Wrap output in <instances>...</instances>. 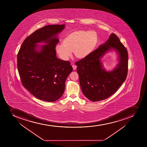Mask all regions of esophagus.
<instances>
[{
  "label": "esophagus",
  "instance_id": "34e87169",
  "mask_svg": "<svg viewBox=\"0 0 147 147\" xmlns=\"http://www.w3.org/2000/svg\"><path fill=\"white\" fill-rule=\"evenodd\" d=\"M72 67H73V70H76V68H77V66H76V65H74V64H73V65H72Z\"/></svg>",
  "mask_w": 147,
  "mask_h": 147
}]
</instances>
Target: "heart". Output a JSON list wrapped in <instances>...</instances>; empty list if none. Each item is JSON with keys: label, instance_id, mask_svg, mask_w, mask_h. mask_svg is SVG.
Segmentation results:
<instances>
[{"label": "heart", "instance_id": "heart-1", "mask_svg": "<svg viewBox=\"0 0 147 147\" xmlns=\"http://www.w3.org/2000/svg\"><path fill=\"white\" fill-rule=\"evenodd\" d=\"M98 40V34L95 31H75L67 35L63 42L57 44L55 51L65 60L71 56L72 52L78 58H84L94 49Z\"/></svg>", "mask_w": 147, "mask_h": 147}]
</instances>
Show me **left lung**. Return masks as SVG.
<instances>
[{
  "mask_svg": "<svg viewBox=\"0 0 147 147\" xmlns=\"http://www.w3.org/2000/svg\"><path fill=\"white\" fill-rule=\"evenodd\" d=\"M113 49L118 53L119 63L112 71H106L100 58ZM75 64L83 94L92 102L100 101L113 94L125 81L128 53L117 35L112 34L107 41Z\"/></svg>",
  "mask_w": 147,
  "mask_h": 147,
  "instance_id": "1",
  "label": "left lung"
}]
</instances>
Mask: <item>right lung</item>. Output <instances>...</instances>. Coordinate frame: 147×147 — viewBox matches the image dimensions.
Segmentation results:
<instances>
[{"instance_id":"add662e5","label":"right lung","mask_w":147,"mask_h":147,"mask_svg":"<svg viewBox=\"0 0 147 147\" xmlns=\"http://www.w3.org/2000/svg\"><path fill=\"white\" fill-rule=\"evenodd\" d=\"M65 27V24L49 25L37 30L23 41L18 54V69L23 86L45 102H55L62 96L65 80L73 70L70 62L56 56L57 36ZM40 42L46 45H36Z\"/></svg>"}]
</instances>
